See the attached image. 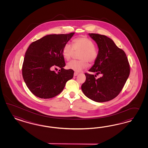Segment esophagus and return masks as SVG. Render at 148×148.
<instances>
[{
    "label": "esophagus",
    "mask_w": 148,
    "mask_h": 148,
    "mask_svg": "<svg viewBox=\"0 0 148 148\" xmlns=\"http://www.w3.org/2000/svg\"><path fill=\"white\" fill-rule=\"evenodd\" d=\"M77 74H78V73H77V72H74V76H76Z\"/></svg>",
    "instance_id": "esophagus-1"
}]
</instances>
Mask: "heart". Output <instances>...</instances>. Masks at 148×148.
Listing matches in <instances>:
<instances>
[{
    "label": "heart",
    "instance_id": "heart-1",
    "mask_svg": "<svg viewBox=\"0 0 148 148\" xmlns=\"http://www.w3.org/2000/svg\"><path fill=\"white\" fill-rule=\"evenodd\" d=\"M74 51L80 52L78 55L80 60L70 61L68 63L67 67L75 72L87 67L88 62L90 64L94 63L98 57L99 50L94 42L86 37H77L72 41V45L67 43L63 47V56L67 61L71 58Z\"/></svg>",
    "mask_w": 148,
    "mask_h": 148
}]
</instances>
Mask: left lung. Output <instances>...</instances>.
<instances>
[{"label":"left lung","instance_id":"obj_1","mask_svg":"<svg viewBox=\"0 0 148 148\" xmlns=\"http://www.w3.org/2000/svg\"><path fill=\"white\" fill-rule=\"evenodd\" d=\"M89 35L98 46V57L89 70L96 75L85 73L86 79L81 90L94 101L106 102L121 93L130 75V64L124 50L111 38L98 34ZM99 74L102 76L97 79L96 77Z\"/></svg>","mask_w":148,"mask_h":148}]
</instances>
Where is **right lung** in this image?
Wrapping results in <instances>:
<instances>
[{
  "mask_svg": "<svg viewBox=\"0 0 148 148\" xmlns=\"http://www.w3.org/2000/svg\"><path fill=\"white\" fill-rule=\"evenodd\" d=\"M74 32L44 36L33 42L27 48L22 66V75L27 88L40 98L49 99L60 94L74 71L64 69L62 50ZM61 68L56 73L52 69Z\"/></svg>",
  "mask_w": 148,
  "mask_h": 148,
  "instance_id": "add662e5",
  "label": "right lung"
}]
</instances>
